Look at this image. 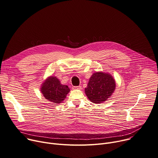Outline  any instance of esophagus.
<instances>
[{
  "mask_svg": "<svg viewBox=\"0 0 158 158\" xmlns=\"http://www.w3.org/2000/svg\"><path fill=\"white\" fill-rule=\"evenodd\" d=\"M81 86H72L73 90H81Z\"/></svg>",
  "mask_w": 158,
  "mask_h": 158,
  "instance_id": "34e87169",
  "label": "esophagus"
}]
</instances>
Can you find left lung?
<instances>
[{
    "mask_svg": "<svg viewBox=\"0 0 158 158\" xmlns=\"http://www.w3.org/2000/svg\"><path fill=\"white\" fill-rule=\"evenodd\" d=\"M115 89V82L109 73L96 72L90 77L85 92L89 99L94 103L106 101Z\"/></svg>",
    "mask_w": 158,
    "mask_h": 158,
    "instance_id": "1",
    "label": "left lung"
}]
</instances>
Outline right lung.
<instances>
[{
	"label": "right lung",
	"instance_id": "1",
	"mask_svg": "<svg viewBox=\"0 0 158 158\" xmlns=\"http://www.w3.org/2000/svg\"><path fill=\"white\" fill-rule=\"evenodd\" d=\"M41 90L46 99L53 104L62 102L70 91L67 85L61 84L56 77L52 76L43 83Z\"/></svg>",
	"mask_w": 158,
	"mask_h": 158
}]
</instances>
